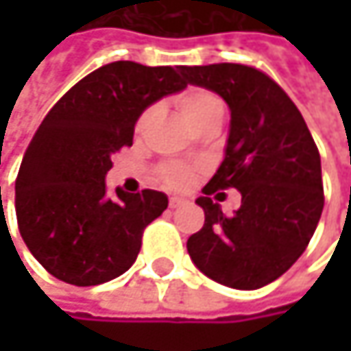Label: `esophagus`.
Returning <instances> with one entry per match:
<instances>
[{
    "label": "esophagus",
    "instance_id": "obj_1",
    "mask_svg": "<svg viewBox=\"0 0 351 351\" xmlns=\"http://www.w3.org/2000/svg\"><path fill=\"white\" fill-rule=\"evenodd\" d=\"M169 205H171L173 209H176V207H182V205H186V199H182V197H171Z\"/></svg>",
    "mask_w": 351,
    "mask_h": 351
}]
</instances>
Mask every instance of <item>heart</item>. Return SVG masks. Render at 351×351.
<instances>
[{
    "label": "heart",
    "mask_w": 351,
    "mask_h": 351,
    "mask_svg": "<svg viewBox=\"0 0 351 351\" xmlns=\"http://www.w3.org/2000/svg\"><path fill=\"white\" fill-rule=\"evenodd\" d=\"M178 109L182 113V117L193 125L197 123L201 117H205L207 113L215 111V109H221V101L209 93V91H203V89H191V91H184L180 97H178ZM148 111L140 115L138 119V125L136 130H144L146 121H148ZM162 180L165 184L173 186V189H186L191 182H193V171L184 165H169L162 169Z\"/></svg>",
    "instance_id": "b5f03b06"
}]
</instances>
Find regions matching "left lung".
<instances>
[{
	"label": "left lung",
	"mask_w": 351,
	"mask_h": 351,
	"mask_svg": "<svg viewBox=\"0 0 351 351\" xmlns=\"http://www.w3.org/2000/svg\"><path fill=\"white\" fill-rule=\"evenodd\" d=\"M182 75L232 111L223 162L203 193L238 189L242 195L232 215L211 197L195 201L205 223L186 240L189 256L219 285L260 289L282 276L315 234L323 211L319 150L301 111L262 71L219 62L182 66Z\"/></svg>",
	"instance_id": "8db88e82"
}]
</instances>
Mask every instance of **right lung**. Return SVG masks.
<instances>
[{
  "label": "right lung",
  "instance_id": "1",
  "mask_svg": "<svg viewBox=\"0 0 351 351\" xmlns=\"http://www.w3.org/2000/svg\"><path fill=\"white\" fill-rule=\"evenodd\" d=\"M186 87L182 66L117 60L69 89L36 130L16 178L18 228L58 280L95 287L123 274L142 234L169 207L160 191L107 197L111 156L132 146L146 107Z\"/></svg>",
  "mask_w": 351,
  "mask_h": 351
}]
</instances>
